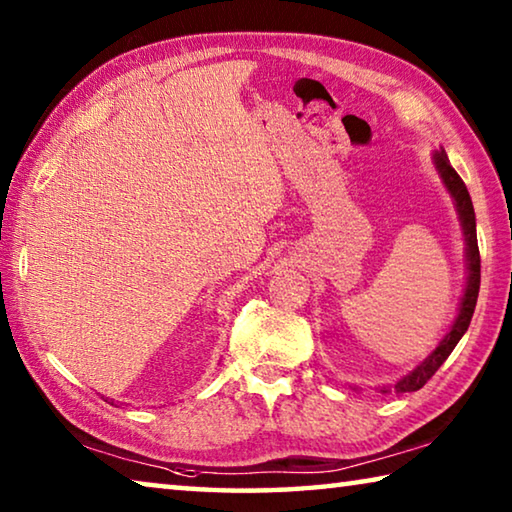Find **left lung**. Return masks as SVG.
Masks as SVG:
<instances>
[{
  "label": "left lung",
  "instance_id": "obj_1",
  "mask_svg": "<svg viewBox=\"0 0 512 512\" xmlns=\"http://www.w3.org/2000/svg\"><path fill=\"white\" fill-rule=\"evenodd\" d=\"M433 167H436L440 180L447 189V194L452 196L458 221H461V230H463V239H465V289H463V298L458 302V314L454 318L449 332L443 336V341L436 345L427 359L420 361L409 375H404L397 384L393 386L397 393H411V391H420V388L427 384V381L433 377L440 366H443L445 359L452 354L456 348V343L463 339V334L470 327V320L476 307V298H479V287H481V257H479V244H476V216H474V205L470 192H467L465 183L461 176L452 169L449 164V158L445 149H440L431 155ZM381 393H391V388L381 386Z\"/></svg>",
  "mask_w": 512,
  "mask_h": 512
}]
</instances>
